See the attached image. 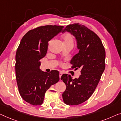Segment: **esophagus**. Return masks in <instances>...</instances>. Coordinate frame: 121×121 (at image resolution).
<instances>
[{
    "instance_id": "1",
    "label": "esophagus",
    "mask_w": 121,
    "mask_h": 121,
    "mask_svg": "<svg viewBox=\"0 0 121 121\" xmlns=\"http://www.w3.org/2000/svg\"><path fill=\"white\" fill-rule=\"evenodd\" d=\"M62 75V72H60V74H59V77H60V79H61V76Z\"/></svg>"
}]
</instances>
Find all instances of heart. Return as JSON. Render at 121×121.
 I'll return each instance as SVG.
<instances>
[{
	"instance_id": "b5f03b06",
	"label": "heart",
	"mask_w": 121,
	"mask_h": 121,
	"mask_svg": "<svg viewBox=\"0 0 121 121\" xmlns=\"http://www.w3.org/2000/svg\"><path fill=\"white\" fill-rule=\"evenodd\" d=\"M62 39L64 44H70L73 45L74 40L72 35L70 33H66L62 35Z\"/></svg>"
}]
</instances>
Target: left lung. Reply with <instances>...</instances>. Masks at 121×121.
<instances>
[{"label": "left lung", "mask_w": 121, "mask_h": 121, "mask_svg": "<svg viewBox=\"0 0 121 121\" xmlns=\"http://www.w3.org/2000/svg\"><path fill=\"white\" fill-rule=\"evenodd\" d=\"M67 31L77 40L79 52L71 61L72 69H81L78 78L63 74L61 79L66 88L62 94L67 105H77L84 103L94 93L105 68V50L98 35L87 27L79 23L69 25L62 32Z\"/></svg>", "instance_id": "left-lung-1"}]
</instances>
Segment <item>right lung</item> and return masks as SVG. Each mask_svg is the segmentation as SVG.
<instances>
[{"mask_svg": "<svg viewBox=\"0 0 121 121\" xmlns=\"http://www.w3.org/2000/svg\"><path fill=\"white\" fill-rule=\"evenodd\" d=\"M64 27L46 25L29 30L17 49L15 72L18 91L22 98L32 105L42 104L46 91L60 79L58 71L42 72L39 60L47 54L48 42Z\"/></svg>", "mask_w": 121, "mask_h": 121, "instance_id": "1", "label": "right lung"}]
</instances>
